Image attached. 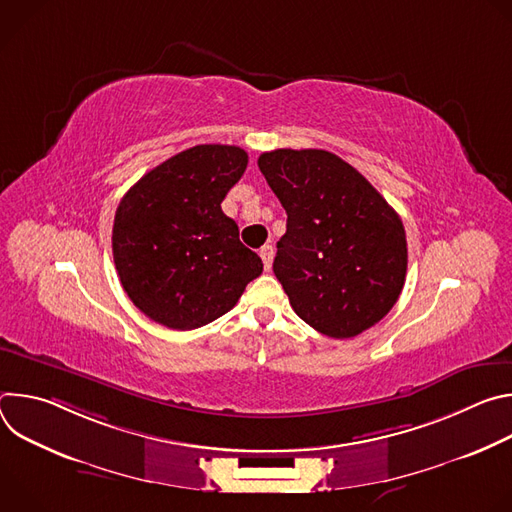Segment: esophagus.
<instances>
[{
  "label": "esophagus",
  "instance_id": "1",
  "mask_svg": "<svg viewBox=\"0 0 512 512\" xmlns=\"http://www.w3.org/2000/svg\"><path fill=\"white\" fill-rule=\"evenodd\" d=\"M259 255H261V259H263V267H265V271H269V269H271V265H273V255H275L273 247H271V245H263V247L259 249Z\"/></svg>",
  "mask_w": 512,
  "mask_h": 512
}]
</instances>
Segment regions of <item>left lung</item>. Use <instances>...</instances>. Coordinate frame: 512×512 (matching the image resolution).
<instances>
[{
  "label": "left lung",
  "instance_id": "left-lung-1",
  "mask_svg": "<svg viewBox=\"0 0 512 512\" xmlns=\"http://www.w3.org/2000/svg\"><path fill=\"white\" fill-rule=\"evenodd\" d=\"M257 164L287 212L273 273L294 312L340 340L383 320L407 273L405 229L391 204L326 150H273Z\"/></svg>",
  "mask_w": 512,
  "mask_h": 512
}]
</instances>
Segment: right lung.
Returning a JSON list of instances; mask_svg holds the SVG:
<instances>
[{"label":"right lung","mask_w":512,"mask_h":512,"mask_svg":"<svg viewBox=\"0 0 512 512\" xmlns=\"http://www.w3.org/2000/svg\"><path fill=\"white\" fill-rule=\"evenodd\" d=\"M249 156L237 145L204 143L150 170L121 198L113 259L129 300L172 330H194L227 314L261 275L257 253L221 202Z\"/></svg>","instance_id":"obj_1"}]
</instances>
